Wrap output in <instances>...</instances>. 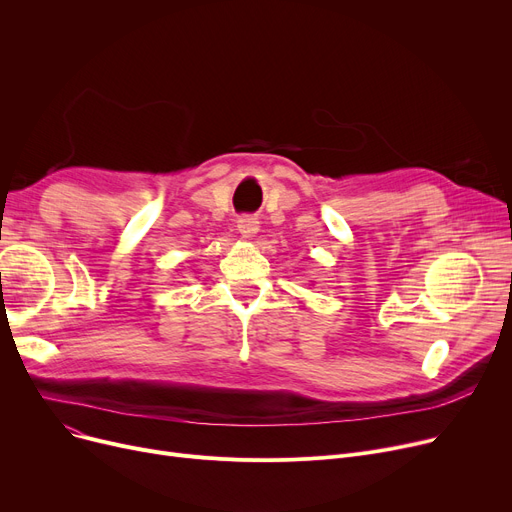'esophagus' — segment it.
<instances>
[{
	"mask_svg": "<svg viewBox=\"0 0 512 512\" xmlns=\"http://www.w3.org/2000/svg\"><path fill=\"white\" fill-rule=\"evenodd\" d=\"M236 228L238 232L245 236V238H251L259 232V220L253 218V215H240L238 222H236Z\"/></svg>",
	"mask_w": 512,
	"mask_h": 512,
	"instance_id": "1",
	"label": "esophagus"
}]
</instances>
